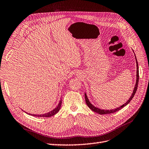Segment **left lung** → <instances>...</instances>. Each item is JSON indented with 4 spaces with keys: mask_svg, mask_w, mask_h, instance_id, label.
<instances>
[{
    "mask_svg": "<svg viewBox=\"0 0 149 149\" xmlns=\"http://www.w3.org/2000/svg\"><path fill=\"white\" fill-rule=\"evenodd\" d=\"M136 56V55H135ZM136 63H137V79H136V85H135V87H134V91H133V93L132 94V95L131 96V97L130 98V99L128 100L126 103L125 104L123 105L122 106L118 107V108H116V109H113V110H101L100 109H98V108H97L95 107H94V105H92L91 103L89 101L88 99V97H87L86 94H85V100H86V103L87 104V105H88L90 109L93 111L94 112H96L97 113H99L100 115H105V114H110V113H113L117 111H119L120 110H121L122 108H123L124 107H125L126 105H127L128 104L130 103V101L132 100V99L133 98V97L134 96L136 92V91H137V86H138V83H139V67H138V63H137V59H136Z\"/></svg>",
    "mask_w": 149,
    "mask_h": 149,
    "instance_id": "obj_1",
    "label": "left lung"
}]
</instances>
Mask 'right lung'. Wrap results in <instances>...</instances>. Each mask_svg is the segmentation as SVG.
<instances>
[{
	"mask_svg": "<svg viewBox=\"0 0 149 149\" xmlns=\"http://www.w3.org/2000/svg\"><path fill=\"white\" fill-rule=\"evenodd\" d=\"M61 105V100L60 101L58 106L56 107L54 110H53L52 111H51L49 113H47L43 114V115H32V114L29 113V115H32L33 116H38V117H50V116H52L55 115L56 113H57L58 112V111L60 110Z\"/></svg>",
	"mask_w": 149,
	"mask_h": 149,
	"instance_id": "obj_1",
	"label": "right lung"
}]
</instances>
